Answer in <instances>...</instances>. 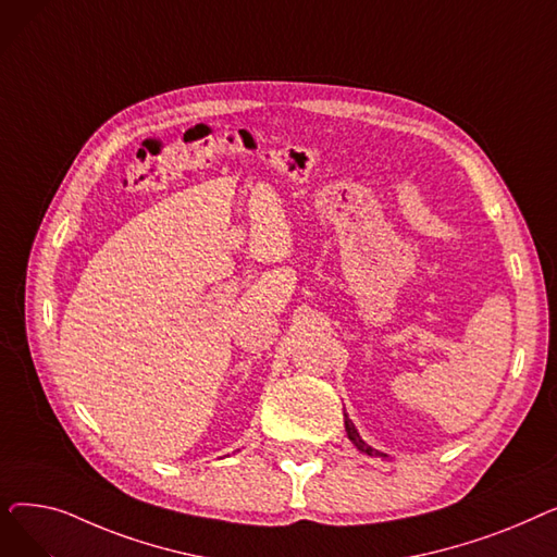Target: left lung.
Wrapping results in <instances>:
<instances>
[{
  "instance_id": "left-lung-1",
  "label": "left lung",
  "mask_w": 557,
  "mask_h": 557,
  "mask_svg": "<svg viewBox=\"0 0 557 557\" xmlns=\"http://www.w3.org/2000/svg\"><path fill=\"white\" fill-rule=\"evenodd\" d=\"M345 431H347V437L349 441H352V445L359 449V451H363V454H368V456H382V458H388L386 454H382V451H376V449H372L370 445H366L363 441H361V435H359V431L355 429V424H352V420H347V416H345Z\"/></svg>"
}]
</instances>
